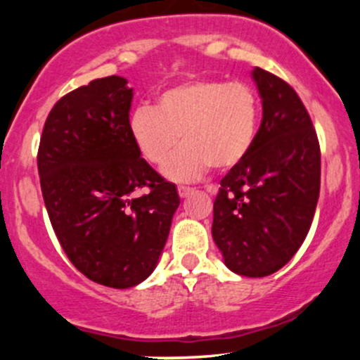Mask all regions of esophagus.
<instances>
[{
    "instance_id": "obj_1",
    "label": "esophagus",
    "mask_w": 360,
    "mask_h": 360,
    "mask_svg": "<svg viewBox=\"0 0 360 360\" xmlns=\"http://www.w3.org/2000/svg\"><path fill=\"white\" fill-rule=\"evenodd\" d=\"M177 193H179L181 198H188L189 194L194 193V188H189V186H179V188H177Z\"/></svg>"
}]
</instances>
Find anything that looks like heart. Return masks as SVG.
<instances>
[{"label": "heart", "mask_w": 360, "mask_h": 360, "mask_svg": "<svg viewBox=\"0 0 360 360\" xmlns=\"http://www.w3.org/2000/svg\"><path fill=\"white\" fill-rule=\"evenodd\" d=\"M259 98L240 81L194 79L160 91L155 108L137 106L128 131L140 155L176 183H191L210 167L226 171L245 159L259 130Z\"/></svg>", "instance_id": "1"}]
</instances>
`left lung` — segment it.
I'll return each instance as SVG.
<instances>
[{
    "mask_svg": "<svg viewBox=\"0 0 360 360\" xmlns=\"http://www.w3.org/2000/svg\"><path fill=\"white\" fill-rule=\"evenodd\" d=\"M262 122L245 159L220 181L212 235L235 274L264 278L307 238L320 196V146L296 91L255 68Z\"/></svg>",
    "mask_w": 360,
    "mask_h": 360,
    "instance_id": "obj_1",
    "label": "left lung"
}]
</instances>
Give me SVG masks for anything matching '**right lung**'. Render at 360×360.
Listing matches in <instances>:
<instances>
[{"label":"right lung","instance_id":"1","mask_svg":"<svg viewBox=\"0 0 360 360\" xmlns=\"http://www.w3.org/2000/svg\"><path fill=\"white\" fill-rule=\"evenodd\" d=\"M134 89L110 76L53 105L40 139V188L52 229L77 271L127 289L146 281L179 206L176 186L142 159L128 131ZM140 188H147L142 197Z\"/></svg>","mask_w":360,"mask_h":360}]
</instances>
